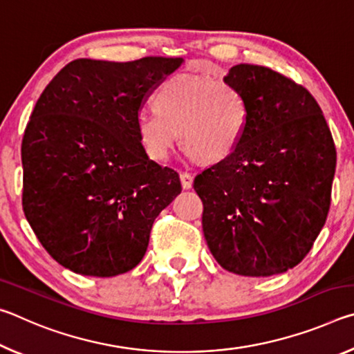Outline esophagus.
<instances>
[{
  "mask_svg": "<svg viewBox=\"0 0 354 354\" xmlns=\"http://www.w3.org/2000/svg\"><path fill=\"white\" fill-rule=\"evenodd\" d=\"M181 185H183V189H190L192 187V184H194V176L190 175V173H187V171H183L181 173Z\"/></svg>",
  "mask_w": 354,
  "mask_h": 354,
  "instance_id": "34e87169",
  "label": "esophagus"
}]
</instances>
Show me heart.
Segmentation results:
<instances>
[{
    "instance_id": "obj_1",
    "label": "heart",
    "mask_w": 354,
    "mask_h": 354,
    "mask_svg": "<svg viewBox=\"0 0 354 354\" xmlns=\"http://www.w3.org/2000/svg\"><path fill=\"white\" fill-rule=\"evenodd\" d=\"M156 111L136 115V131L148 158L169 159L179 142L190 158L220 162L236 151L247 133L250 104L234 84L181 73L167 80L154 97Z\"/></svg>"
}]
</instances>
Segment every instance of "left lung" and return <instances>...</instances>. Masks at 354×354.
Listing matches in <instances>:
<instances>
[{
  "label": "left lung",
  "mask_w": 354,
  "mask_h": 354,
  "mask_svg": "<svg viewBox=\"0 0 354 354\" xmlns=\"http://www.w3.org/2000/svg\"><path fill=\"white\" fill-rule=\"evenodd\" d=\"M223 81L245 93L250 122L236 151L195 176L203 232L225 270L284 273L304 259L328 217L331 131L313 95L278 71L239 64Z\"/></svg>",
  "instance_id": "1"
}]
</instances>
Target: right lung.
Returning <instances> with one entry per match:
<instances>
[{
    "instance_id": "obj_1",
    "label": "right lung",
    "mask_w": 354,
    "mask_h": 354,
    "mask_svg": "<svg viewBox=\"0 0 354 354\" xmlns=\"http://www.w3.org/2000/svg\"><path fill=\"white\" fill-rule=\"evenodd\" d=\"M183 62L76 59L41 92L21 143L23 211L62 267L109 278L145 256L154 218L181 183L148 158L136 115Z\"/></svg>"
}]
</instances>
